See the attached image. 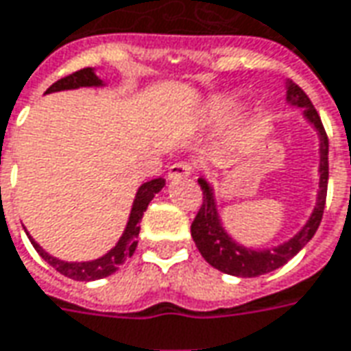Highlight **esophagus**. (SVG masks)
I'll return each mask as SVG.
<instances>
[{"mask_svg": "<svg viewBox=\"0 0 351 351\" xmlns=\"http://www.w3.org/2000/svg\"><path fill=\"white\" fill-rule=\"evenodd\" d=\"M194 173V169L190 163H175L169 169V180H178V178H184Z\"/></svg>", "mask_w": 351, "mask_h": 351, "instance_id": "1", "label": "esophagus"}]
</instances>
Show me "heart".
I'll return each instance as SVG.
<instances>
[{
	"mask_svg": "<svg viewBox=\"0 0 351 351\" xmlns=\"http://www.w3.org/2000/svg\"><path fill=\"white\" fill-rule=\"evenodd\" d=\"M238 101H240L238 92H219V94L209 95L195 109V119L202 125H217V123L225 121L226 117L232 115ZM240 119L244 121L245 115H242Z\"/></svg>",
	"mask_w": 351,
	"mask_h": 351,
	"instance_id": "heart-1",
	"label": "heart"
}]
</instances>
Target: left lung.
<instances>
[{
  "label": "left lung",
  "instance_id": "8db88e82",
  "mask_svg": "<svg viewBox=\"0 0 351 351\" xmlns=\"http://www.w3.org/2000/svg\"><path fill=\"white\" fill-rule=\"evenodd\" d=\"M286 104L290 107H300L304 119L315 128L319 136V190H317L315 207L306 221V225L290 240L278 245L256 250V247H247L236 242L234 238L226 232L219 215V209H217L215 188L209 184L206 178H197L204 192V204L192 223V238H194L195 247L199 250V254L207 263L226 275L252 278V276L275 271L288 263L313 238L321 225L323 211H325L326 184H328V138L313 104L309 101L306 92L292 80L286 82Z\"/></svg>",
  "mask_w": 351,
  "mask_h": 351
}]
</instances>
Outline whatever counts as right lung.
<instances>
[{
    "instance_id": "1",
    "label": "right lung",
    "mask_w": 351,
    "mask_h": 351,
    "mask_svg": "<svg viewBox=\"0 0 351 351\" xmlns=\"http://www.w3.org/2000/svg\"><path fill=\"white\" fill-rule=\"evenodd\" d=\"M101 86H106V82L95 75V69L88 66V69L76 71L73 75L57 80L56 84H51L45 90V94L63 92V90H78V88H101ZM163 186H165L163 178H154V180L144 182L136 190L132 209H130V215H128V221H126V226L121 238L117 240V244L107 254L97 257V259H92V261H63L59 257H53L51 254H47L44 247L38 244L28 232H26V236L30 238V242L34 245L36 252L40 254V257L44 261H47L56 271H59L61 275L69 276L73 280H84V282L97 280V278H106V276L113 275L117 269L134 254L136 245H138V234H140V221H142L144 211L149 206V202L154 199V195L157 192L163 190Z\"/></svg>"
}]
</instances>
